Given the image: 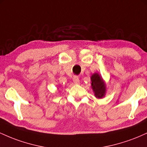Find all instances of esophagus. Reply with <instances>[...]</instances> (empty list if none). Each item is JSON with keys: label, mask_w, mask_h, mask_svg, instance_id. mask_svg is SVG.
<instances>
[{"label": "esophagus", "mask_w": 147, "mask_h": 147, "mask_svg": "<svg viewBox=\"0 0 147 147\" xmlns=\"http://www.w3.org/2000/svg\"><path fill=\"white\" fill-rule=\"evenodd\" d=\"M72 80H73V82L75 84H78L79 82V79L78 76H74Z\"/></svg>", "instance_id": "1"}]
</instances>
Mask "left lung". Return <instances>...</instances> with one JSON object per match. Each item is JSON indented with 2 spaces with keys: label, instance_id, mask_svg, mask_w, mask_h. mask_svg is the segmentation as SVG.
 <instances>
[{
  "label": "left lung",
  "instance_id": "obj_1",
  "mask_svg": "<svg viewBox=\"0 0 147 147\" xmlns=\"http://www.w3.org/2000/svg\"><path fill=\"white\" fill-rule=\"evenodd\" d=\"M91 82L92 88L96 97L98 98H102L104 97L106 92V86L99 74L95 73L91 76Z\"/></svg>",
  "mask_w": 147,
  "mask_h": 147
}]
</instances>
